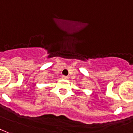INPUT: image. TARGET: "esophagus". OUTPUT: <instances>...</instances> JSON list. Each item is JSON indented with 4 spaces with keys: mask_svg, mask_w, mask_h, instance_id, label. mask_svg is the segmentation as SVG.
I'll return each mask as SVG.
<instances>
[{
    "mask_svg": "<svg viewBox=\"0 0 133 133\" xmlns=\"http://www.w3.org/2000/svg\"><path fill=\"white\" fill-rule=\"evenodd\" d=\"M68 78H69V76H64V75H62V78H63V79H67Z\"/></svg>",
    "mask_w": 133,
    "mask_h": 133,
    "instance_id": "obj_1",
    "label": "esophagus"
}]
</instances>
